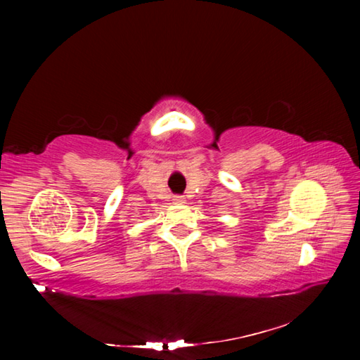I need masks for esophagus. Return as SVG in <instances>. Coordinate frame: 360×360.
I'll list each match as a JSON object with an SVG mask.
<instances>
[{
  "label": "esophagus",
  "mask_w": 360,
  "mask_h": 360,
  "mask_svg": "<svg viewBox=\"0 0 360 360\" xmlns=\"http://www.w3.org/2000/svg\"><path fill=\"white\" fill-rule=\"evenodd\" d=\"M173 201H174V204H184L186 202V200L182 196H176Z\"/></svg>",
  "instance_id": "34e87169"
}]
</instances>
